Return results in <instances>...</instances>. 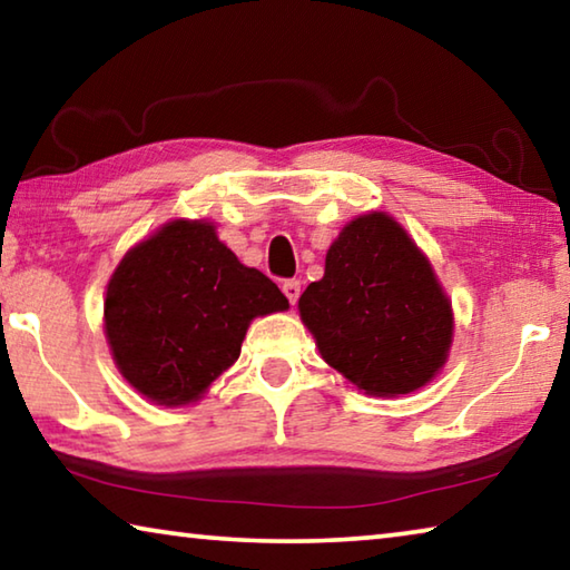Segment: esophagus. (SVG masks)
<instances>
[{
	"instance_id": "1",
	"label": "esophagus",
	"mask_w": 570,
	"mask_h": 570,
	"mask_svg": "<svg viewBox=\"0 0 570 570\" xmlns=\"http://www.w3.org/2000/svg\"><path fill=\"white\" fill-rule=\"evenodd\" d=\"M282 292L286 294V298H288V302H292V306H294V304L298 302V294H302V284H298L296 278H288V282H284Z\"/></svg>"
}]
</instances>
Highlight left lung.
Here are the masks:
<instances>
[{
  "label": "left lung",
  "mask_w": 570,
  "mask_h": 570,
  "mask_svg": "<svg viewBox=\"0 0 570 570\" xmlns=\"http://www.w3.org/2000/svg\"><path fill=\"white\" fill-rule=\"evenodd\" d=\"M322 360L374 397L417 392L445 366L452 302L414 238L384 210L352 218L324 276L298 298Z\"/></svg>",
  "instance_id": "1"
}]
</instances>
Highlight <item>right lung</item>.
I'll return each mask as SVG.
<instances>
[{
  "label": "right lung",
  "mask_w": 570,
  "mask_h": 570,
  "mask_svg": "<svg viewBox=\"0 0 570 570\" xmlns=\"http://www.w3.org/2000/svg\"><path fill=\"white\" fill-rule=\"evenodd\" d=\"M286 308L272 278L240 264L210 220L176 218L115 266L102 324L130 387L186 407L238 360L256 316Z\"/></svg>",
  "instance_id": "obj_1"
}]
</instances>
